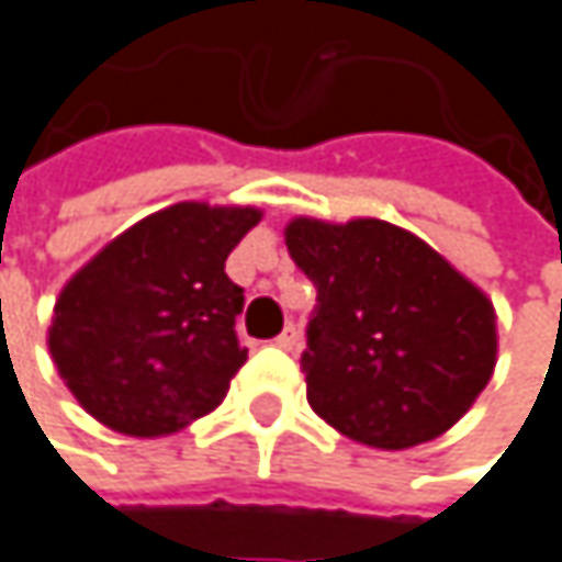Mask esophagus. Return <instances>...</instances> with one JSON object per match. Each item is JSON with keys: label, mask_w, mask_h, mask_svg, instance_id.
<instances>
[{"label": "esophagus", "mask_w": 562, "mask_h": 562, "mask_svg": "<svg viewBox=\"0 0 562 562\" xmlns=\"http://www.w3.org/2000/svg\"><path fill=\"white\" fill-rule=\"evenodd\" d=\"M277 348H282V351H295V348H299V331H295V325H285V328H282V335L277 338Z\"/></svg>", "instance_id": "esophagus-1"}]
</instances>
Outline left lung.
Here are the masks:
<instances>
[{
  "instance_id": "1",
  "label": "left lung",
  "mask_w": 562,
  "mask_h": 562,
  "mask_svg": "<svg viewBox=\"0 0 562 562\" xmlns=\"http://www.w3.org/2000/svg\"><path fill=\"white\" fill-rule=\"evenodd\" d=\"M315 285L305 325L312 409L355 442L409 449L442 436L495 371V305L429 244L387 221L285 227Z\"/></svg>"
}]
</instances>
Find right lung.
Instances as JSON below:
<instances>
[{
	"label": "right lung",
	"instance_id": "right-lung-1",
	"mask_svg": "<svg viewBox=\"0 0 562 562\" xmlns=\"http://www.w3.org/2000/svg\"><path fill=\"white\" fill-rule=\"evenodd\" d=\"M254 207L171 204L103 247L55 305L48 348L80 406L126 436H169L211 413L247 361L244 289L227 254Z\"/></svg>",
	"mask_w": 562,
	"mask_h": 562
}]
</instances>
